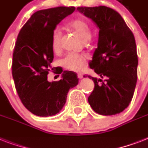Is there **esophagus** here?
Here are the masks:
<instances>
[{
    "label": "esophagus",
    "instance_id": "1",
    "mask_svg": "<svg viewBox=\"0 0 148 148\" xmlns=\"http://www.w3.org/2000/svg\"><path fill=\"white\" fill-rule=\"evenodd\" d=\"M83 76H84V74H82V73H78V74H77V77H78L79 79L83 78Z\"/></svg>",
    "mask_w": 148,
    "mask_h": 148
}]
</instances>
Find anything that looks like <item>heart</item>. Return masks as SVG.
<instances>
[{"instance_id": "obj_1", "label": "heart", "mask_w": 148, "mask_h": 148, "mask_svg": "<svg viewBox=\"0 0 148 148\" xmlns=\"http://www.w3.org/2000/svg\"><path fill=\"white\" fill-rule=\"evenodd\" d=\"M68 27L77 34L84 41H88L91 36V29L89 23L83 18H77L68 24ZM61 33L59 30H55L52 35V47L54 51L60 49ZM87 60L85 54L77 53H67L62 60L63 66L67 69L78 71L83 68Z\"/></svg>"}]
</instances>
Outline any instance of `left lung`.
I'll return each mask as SVG.
<instances>
[{
	"label": "left lung",
	"instance_id": "8db88e82",
	"mask_svg": "<svg viewBox=\"0 0 148 148\" xmlns=\"http://www.w3.org/2000/svg\"><path fill=\"white\" fill-rule=\"evenodd\" d=\"M77 10L99 28L97 47L89 66L100 78L88 76L95 83L88 102L99 114H119L131 103L138 78V59L133 33L119 13L111 8L79 7Z\"/></svg>",
	"mask_w": 148,
	"mask_h": 148
}]
</instances>
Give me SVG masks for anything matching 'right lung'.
Masks as SVG:
<instances>
[{
    "label": "right lung",
    "mask_w": 148,
    "mask_h": 148,
    "mask_svg": "<svg viewBox=\"0 0 148 148\" xmlns=\"http://www.w3.org/2000/svg\"><path fill=\"white\" fill-rule=\"evenodd\" d=\"M74 10V7H58L38 10L31 15L17 36L12 62L15 88L24 107L39 117L60 112L69 90L78 84L77 74L70 71L63 72L59 81H47L53 59V31Z\"/></svg>",
    "instance_id": "add662e5"
}]
</instances>
